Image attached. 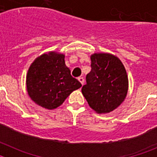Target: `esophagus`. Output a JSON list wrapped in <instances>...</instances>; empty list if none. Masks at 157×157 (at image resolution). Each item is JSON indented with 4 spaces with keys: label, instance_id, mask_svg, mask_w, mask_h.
<instances>
[{
    "label": "esophagus",
    "instance_id": "34e87169",
    "mask_svg": "<svg viewBox=\"0 0 157 157\" xmlns=\"http://www.w3.org/2000/svg\"><path fill=\"white\" fill-rule=\"evenodd\" d=\"M78 80L80 82H81L82 85H83V84H84V81H85V80H84V78L83 77H78Z\"/></svg>",
    "mask_w": 157,
    "mask_h": 157
}]
</instances>
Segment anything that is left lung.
<instances>
[{"label": "left lung", "instance_id": "8db88e82", "mask_svg": "<svg viewBox=\"0 0 157 157\" xmlns=\"http://www.w3.org/2000/svg\"><path fill=\"white\" fill-rule=\"evenodd\" d=\"M91 71L82 88L91 109L98 113H109L120 106L128 90L127 71L120 59L109 53L91 55Z\"/></svg>", "mask_w": 157, "mask_h": 157}]
</instances>
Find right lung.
Listing matches in <instances>:
<instances>
[{
    "label": "right lung",
    "instance_id": "add662e5",
    "mask_svg": "<svg viewBox=\"0 0 157 157\" xmlns=\"http://www.w3.org/2000/svg\"><path fill=\"white\" fill-rule=\"evenodd\" d=\"M63 54L49 52L36 58L27 75L30 98L46 109H56L82 84L71 75Z\"/></svg>",
    "mask_w": 157,
    "mask_h": 157
}]
</instances>
